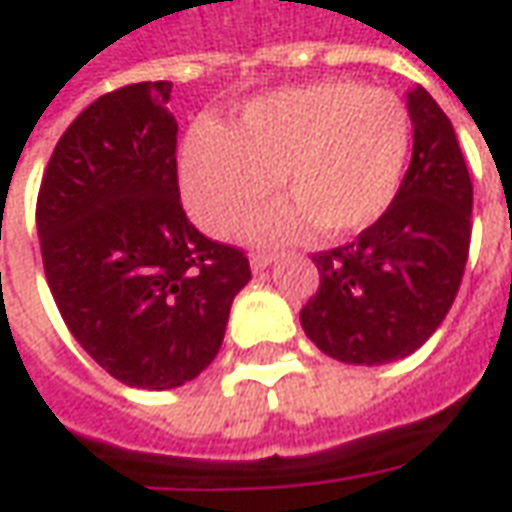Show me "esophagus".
Returning <instances> with one entry per match:
<instances>
[{"instance_id":"obj_1","label":"esophagus","mask_w":512,"mask_h":512,"mask_svg":"<svg viewBox=\"0 0 512 512\" xmlns=\"http://www.w3.org/2000/svg\"><path fill=\"white\" fill-rule=\"evenodd\" d=\"M273 262H276V253L259 250V253H253V256H250V270H253V273H262V270H267Z\"/></svg>"}]
</instances>
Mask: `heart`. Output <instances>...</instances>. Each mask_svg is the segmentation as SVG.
<instances>
[{
	"mask_svg": "<svg viewBox=\"0 0 512 512\" xmlns=\"http://www.w3.org/2000/svg\"><path fill=\"white\" fill-rule=\"evenodd\" d=\"M410 153L407 102L337 77L259 97L231 130L197 122L178 167L186 209L209 234H228L278 178L292 200L245 222L248 239L276 242L315 225L329 236L370 228L396 200Z\"/></svg>",
	"mask_w": 512,
	"mask_h": 512,
	"instance_id": "obj_1",
	"label": "heart"
}]
</instances>
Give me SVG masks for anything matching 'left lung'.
Here are the masks:
<instances>
[{
  "label": "left lung",
  "instance_id": "left-lung-1",
  "mask_svg": "<svg viewBox=\"0 0 512 512\" xmlns=\"http://www.w3.org/2000/svg\"><path fill=\"white\" fill-rule=\"evenodd\" d=\"M412 161L396 200L343 248L315 253L320 287L306 337L345 365L410 357L435 334L463 281L474 186L449 116L424 86L407 94Z\"/></svg>",
  "mask_w": 512,
  "mask_h": 512
}]
</instances>
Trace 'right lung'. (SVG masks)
I'll use <instances>...</instances> for the list:
<instances>
[{
	"label": "right lung",
	"instance_id": "add662e5",
	"mask_svg": "<svg viewBox=\"0 0 512 512\" xmlns=\"http://www.w3.org/2000/svg\"><path fill=\"white\" fill-rule=\"evenodd\" d=\"M172 83L102 94L49 158L35 222L63 323L114 379L139 390L192 382L220 351L248 256L186 220Z\"/></svg>",
	"mask_w": 512,
	"mask_h": 512
}]
</instances>
